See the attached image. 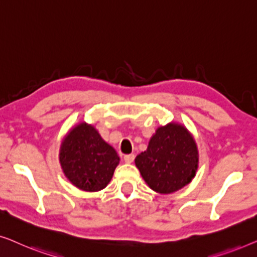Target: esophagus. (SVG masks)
<instances>
[{
  "instance_id": "esophagus-1",
  "label": "esophagus",
  "mask_w": 257,
  "mask_h": 257,
  "mask_svg": "<svg viewBox=\"0 0 257 257\" xmlns=\"http://www.w3.org/2000/svg\"><path fill=\"white\" fill-rule=\"evenodd\" d=\"M124 160H125V163L131 164L132 161L135 160V154H126V156H124Z\"/></svg>"
}]
</instances>
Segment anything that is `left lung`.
<instances>
[{"label":"left lung","mask_w":257,"mask_h":257,"mask_svg":"<svg viewBox=\"0 0 257 257\" xmlns=\"http://www.w3.org/2000/svg\"><path fill=\"white\" fill-rule=\"evenodd\" d=\"M136 166L150 188L160 194L177 192L192 181L199 153L188 130L178 122L160 126L147 150L136 158Z\"/></svg>","instance_id":"1"}]
</instances>
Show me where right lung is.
<instances>
[{
    "instance_id": "obj_1",
    "label": "right lung",
    "mask_w": 257,
    "mask_h": 257,
    "mask_svg": "<svg viewBox=\"0 0 257 257\" xmlns=\"http://www.w3.org/2000/svg\"><path fill=\"white\" fill-rule=\"evenodd\" d=\"M119 157L92 125L79 122L63 139L59 161L65 177L77 188L97 192L111 181Z\"/></svg>"
}]
</instances>
